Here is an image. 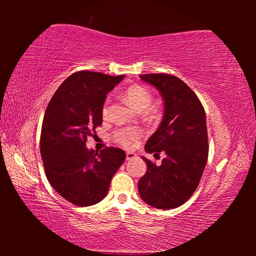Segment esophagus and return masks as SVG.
I'll return each mask as SVG.
<instances>
[{
  "instance_id": "obj_1",
  "label": "esophagus",
  "mask_w": 256,
  "mask_h": 256,
  "mask_svg": "<svg viewBox=\"0 0 256 256\" xmlns=\"http://www.w3.org/2000/svg\"><path fill=\"white\" fill-rule=\"evenodd\" d=\"M136 157V154L133 153V152H128L126 153V160H132Z\"/></svg>"
}]
</instances>
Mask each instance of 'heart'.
<instances>
[{
  "mask_svg": "<svg viewBox=\"0 0 256 256\" xmlns=\"http://www.w3.org/2000/svg\"><path fill=\"white\" fill-rule=\"evenodd\" d=\"M125 98H126L128 102L131 104L135 110L138 112H144L148 110L152 101H153V96H152L150 91L144 86L135 84L131 86L130 88L125 91ZM108 102L110 100H106L102 108V114L103 116H106L108 113ZM142 136V132L136 128H123L116 130L113 132V140L118 145L124 146L126 148H132L138 143V140Z\"/></svg>",
  "mask_w": 256,
  "mask_h": 256,
  "instance_id": "b5f03b06",
  "label": "heart"
}]
</instances>
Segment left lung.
I'll list each match as a JSON object with an SVG mask.
<instances>
[{
    "label": "left lung",
    "instance_id": "left-lung-1",
    "mask_svg": "<svg viewBox=\"0 0 256 256\" xmlns=\"http://www.w3.org/2000/svg\"><path fill=\"white\" fill-rule=\"evenodd\" d=\"M140 78L160 91L164 116L145 150L164 152L157 166L145 157L148 170L138 180V192L146 204L157 209H174L192 197L208 160L206 112L198 96L182 80L172 74H148Z\"/></svg>",
    "mask_w": 256,
    "mask_h": 256
}]
</instances>
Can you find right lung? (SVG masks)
<instances>
[{
    "label": "right lung",
    "instance_id": "right-lung-1",
    "mask_svg": "<svg viewBox=\"0 0 256 256\" xmlns=\"http://www.w3.org/2000/svg\"><path fill=\"white\" fill-rule=\"evenodd\" d=\"M124 76L78 72L64 81L48 103L40 134V155L48 182L69 202L96 204L125 160L124 150H88L86 138L102 124L106 94Z\"/></svg>",
    "mask_w": 256,
    "mask_h": 256
}]
</instances>
